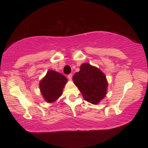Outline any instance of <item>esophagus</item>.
<instances>
[{
	"mask_svg": "<svg viewBox=\"0 0 148 148\" xmlns=\"http://www.w3.org/2000/svg\"><path fill=\"white\" fill-rule=\"evenodd\" d=\"M68 78L69 80H72V74H70L68 75Z\"/></svg>",
	"mask_w": 148,
	"mask_h": 148,
	"instance_id": "obj_1",
	"label": "esophagus"
}]
</instances>
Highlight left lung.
Segmentation results:
<instances>
[{
	"label": "left lung",
	"instance_id": "left-lung-1",
	"mask_svg": "<svg viewBox=\"0 0 148 148\" xmlns=\"http://www.w3.org/2000/svg\"><path fill=\"white\" fill-rule=\"evenodd\" d=\"M74 84L86 101L97 104L106 94L108 82L105 75L96 67L84 63L73 76Z\"/></svg>",
	"mask_w": 148,
	"mask_h": 148
}]
</instances>
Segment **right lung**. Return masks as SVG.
I'll use <instances>...</instances> for the list:
<instances>
[{
    "mask_svg": "<svg viewBox=\"0 0 148 148\" xmlns=\"http://www.w3.org/2000/svg\"><path fill=\"white\" fill-rule=\"evenodd\" d=\"M66 77L53 71H49L40 83L42 95L47 102H52L61 96Z\"/></svg>",
    "mask_w": 148,
    "mask_h": 148,
    "instance_id": "1",
    "label": "right lung"
}]
</instances>
